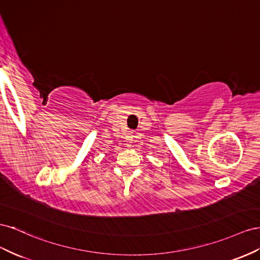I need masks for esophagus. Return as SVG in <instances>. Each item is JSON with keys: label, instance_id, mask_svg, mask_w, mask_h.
<instances>
[{"label": "esophagus", "instance_id": "obj_1", "mask_svg": "<svg viewBox=\"0 0 260 260\" xmlns=\"http://www.w3.org/2000/svg\"><path fill=\"white\" fill-rule=\"evenodd\" d=\"M134 138H135V135H134V134H131V135L128 136V138H127V146H131V144L133 143V140H134Z\"/></svg>", "mask_w": 260, "mask_h": 260}]
</instances>
